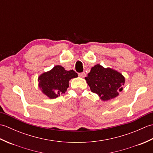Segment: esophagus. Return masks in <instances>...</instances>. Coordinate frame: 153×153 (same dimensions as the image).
Masks as SVG:
<instances>
[{
    "label": "esophagus",
    "instance_id": "34e87169",
    "mask_svg": "<svg viewBox=\"0 0 153 153\" xmlns=\"http://www.w3.org/2000/svg\"><path fill=\"white\" fill-rule=\"evenodd\" d=\"M78 75H79V76L81 77H84L85 76V72H81V73H79Z\"/></svg>",
    "mask_w": 153,
    "mask_h": 153
}]
</instances>
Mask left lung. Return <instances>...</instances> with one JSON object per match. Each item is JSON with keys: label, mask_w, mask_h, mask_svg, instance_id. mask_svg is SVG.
Masks as SVG:
<instances>
[{"label": "left lung", "mask_w": 153, "mask_h": 153, "mask_svg": "<svg viewBox=\"0 0 153 153\" xmlns=\"http://www.w3.org/2000/svg\"><path fill=\"white\" fill-rule=\"evenodd\" d=\"M85 79L91 91L97 94L104 101L118 96L125 83L122 74L110 68H105L100 64L93 67Z\"/></svg>", "instance_id": "obj_1"}]
</instances>
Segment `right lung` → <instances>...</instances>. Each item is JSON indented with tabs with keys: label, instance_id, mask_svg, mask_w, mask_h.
I'll use <instances>...</instances> for the list:
<instances>
[{
	"label": "right lung",
	"instance_id": "add662e5",
	"mask_svg": "<svg viewBox=\"0 0 153 153\" xmlns=\"http://www.w3.org/2000/svg\"><path fill=\"white\" fill-rule=\"evenodd\" d=\"M77 77V74L73 70L67 71L57 65L39 77V86L45 95L50 99H55L60 94L65 93L69 87V81Z\"/></svg>",
	"mask_w": 153,
	"mask_h": 153
}]
</instances>
